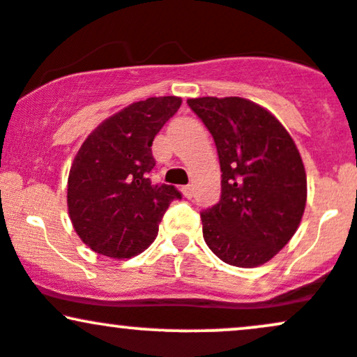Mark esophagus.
<instances>
[{
  "instance_id": "esophagus-1",
  "label": "esophagus",
  "mask_w": 357,
  "mask_h": 357,
  "mask_svg": "<svg viewBox=\"0 0 357 357\" xmlns=\"http://www.w3.org/2000/svg\"><path fill=\"white\" fill-rule=\"evenodd\" d=\"M181 191H183L184 198H188V199H191L192 196H195V190H192L191 184H186V186H183Z\"/></svg>"
}]
</instances>
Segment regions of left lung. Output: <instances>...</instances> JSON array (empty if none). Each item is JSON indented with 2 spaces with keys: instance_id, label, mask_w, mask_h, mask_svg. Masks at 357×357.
Instances as JSON below:
<instances>
[{
  "instance_id": "1",
  "label": "left lung",
  "mask_w": 357,
  "mask_h": 357,
  "mask_svg": "<svg viewBox=\"0 0 357 357\" xmlns=\"http://www.w3.org/2000/svg\"><path fill=\"white\" fill-rule=\"evenodd\" d=\"M215 139L221 198L202 211L206 245L225 264L253 268L273 258L301 225L307 178L301 154L267 109L241 97L188 99Z\"/></svg>"
}]
</instances>
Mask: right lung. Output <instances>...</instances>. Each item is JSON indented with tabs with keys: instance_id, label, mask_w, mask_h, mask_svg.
<instances>
[{
	"instance_id": "obj_1",
	"label": "right lung",
	"mask_w": 357,
	"mask_h": 357,
	"mask_svg": "<svg viewBox=\"0 0 357 357\" xmlns=\"http://www.w3.org/2000/svg\"><path fill=\"white\" fill-rule=\"evenodd\" d=\"M179 97H151L105 119L73 159L68 215L77 235L96 253L130 258L158 236L159 223L181 192L153 184V141L178 112Z\"/></svg>"
}]
</instances>
